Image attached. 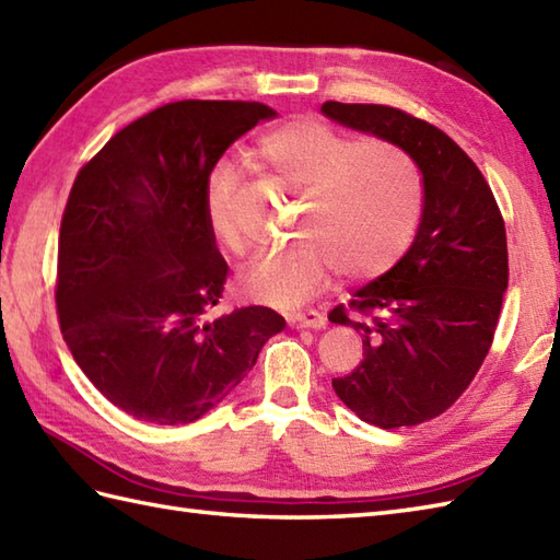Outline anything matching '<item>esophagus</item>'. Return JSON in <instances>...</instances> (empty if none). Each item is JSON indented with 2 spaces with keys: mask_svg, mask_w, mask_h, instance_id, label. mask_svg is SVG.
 <instances>
[{
  "mask_svg": "<svg viewBox=\"0 0 560 560\" xmlns=\"http://www.w3.org/2000/svg\"><path fill=\"white\" fill-rule=\"evenodd\" d=\"M289 325L299 329H323L327 327V317L319 315L317 311H303L289 315Z\"/></svg>",
  "mask_w": 560,
  "mask_h": 560,
  "instance_id": "34e87169",
  "label": "esophagus"
}]
</instances>
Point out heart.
Instances as JSON below:
<instances>
[{
	"label": "heart",
	"instance_id": "heart-1",
	"mask_svg": "<svg viewBox=\"0 0 560 560\" xmlns=\"http://www.w3.org/2000/svg\"><path fill=\"white\" fill-rule=\"evenodd\" d=\"M253 159L271 183L299 195V245L253 261L237 287L257 303L295 307L323 291L331 271L373 279L409 247L421 217V180L411 159L387 141L337 132L295 117L257 139ZM235 173L219 168L205 192L207 221L225 253L245 257L249 237L231 217Z\"/></svg>",
	"mask_w": 560,
	"mask_h": 560
}]
</instances>
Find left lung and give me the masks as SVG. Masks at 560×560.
Returning <instances> with one entry per match:
<instances>
[{"instance_id": "8db88e82", "label": "left lung", "mask_w": 560, "mask_h": 560, "mask_svg": "<svg viewBox=\"0 0 560 560\" xmlns=\"http://www.w3.org/2000/svg\"><path fill=\"white\" fill-rule=\"evenodd\" d=\"M323 113L407 151L423 175L407 255L329 313L363 337L361 365L331 380L337 397L385 431L419 425L462 397L493 343L508 289L503 213L477 163L435 125L373 103L327 101Z\"/></svg>"}]
</instances>
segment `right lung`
Instances as JSON below:
<instances>
[{
  "label": "right lung",
  "instance_id": "1",
  "mask_svg": "<svg viewBox=\"0 0 560 560\" xmlns=\"http://www.w3.org/2000/svg\"><path fill=\"white\" fill-rule=\"evenodd\" d=\"M273 115L255 101L165 103L120 129L71 185L57 247L59 329L83 375L139 421H197L287 327L265 305L205 317L229 273L207 221L209 175Z\"/></svg>",
  "mask_w": 560,
  "mask_h": 560
}]
</instances>
